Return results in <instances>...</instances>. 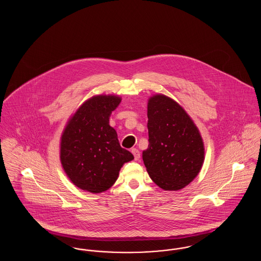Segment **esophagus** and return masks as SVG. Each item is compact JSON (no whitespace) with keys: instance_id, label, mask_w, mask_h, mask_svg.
Returning <instances> with one entry per match:
<instances>
[{"instance_id":"esophagus-1","label":"esophagus","mask_w":261,"mask_h":261,"mask_svg":"<svg viewBox=\"0 0 261 261\" xmlns=\"http://www.w3.org/2000/svg\"><path fill=\"white\" fill-rule=\"evenodd\" d=\"M131 152L133 153L135 161H139V159H140V151L137 149H131Z\"/></svg>"}]
</instances>
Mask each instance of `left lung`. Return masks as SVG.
I'll list each match as a JSON object with an SVG mask.
<instances>
[{
    "label": "left lung",
    "mask_w": 261,
    "mask_h": 261,
    "mask_svg": "<svg viewBox=\"0 0 261 261\" xmlns=\"http://www.w3.org/2000/svg\"><path fill=\"white\" fill-rule=\"evenodd\" d=\"M149 147L143 161L150 179L165 191H178L199 173L204 147L198 127L184 109L164 95L148 102Z\"/></svg>",
    "instance_id": "left-lung-1"
}]
</instances>
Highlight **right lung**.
I'll list each match as a JSON object with an SVG mask.
<instances>
[{
    "mask_svg": "<svg viewBox=\"0 0 261 261\" xmlns=\"http://www.w3.org/2000/svg\"><path fill=\"white\" fill-rule=\"evenodd\" d=\"M121 98L99 95L87 99L70 117L61 138V162L75 186L90 193L107 191L115 183L133 154L120 147L110 116Z\"/></svg>",
    "mask_w": 261,
    "mask_h": 261,
    "instance_id": "add662e5",
    "label": "right lung"
}]
</instances>
